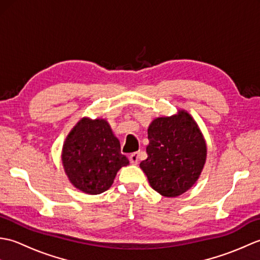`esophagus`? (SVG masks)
I'll list each match as a JSON object with an SVG mask.
<instances>
[{
	"mask_svg": "<svg viewBox=\"0 0 260 260\" xmlns=\"http://www.w3.org/2000/svg\"><path fill=\"white\" fill-rule=\"evenodd\" d=\"M139 159H140V153L139 152H134L129 155V161L133 165L139 164Z\"/></svg>",
	"mask_w": 260,
	"mask_h": 260,
	"instance_id": "34e87169",
	"label": "esophagus"
}]
</instances>
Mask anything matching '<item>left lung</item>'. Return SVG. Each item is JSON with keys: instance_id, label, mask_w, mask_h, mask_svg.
Masks as SVG:
<instances>
[{"instance_id": "8db88e82", "label": "left lung", "mask_w": 260, "mask_h": 260, "mask_svg": "<svg viewBox=\"0 0 260 260\" xmlns=\"http://www.w3.org/2000/svg\"><path fill=\"white\" fill-rule=\"evenodd\" d=\"M147 158L140 168L159 194L175 198L190 190L207 161V143L200 127L184 109L162 116L148 126Z\"/></svg>"}]
</instances>
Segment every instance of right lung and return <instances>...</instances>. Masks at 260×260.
<instances>
[{
	"mask_svg": "<svg viewBox=\"0 0 260 260\" xmlns=\"http://www.w3.org/2000/svg\"><path fill=\"white\" fill-rule=\"evenodd\" d=\"M61 161L70 183L91 196L108 190L118 171L129 164L108 121L89 117H82L69 132Z\"/></svg>",
	"mask_w": 260,
	"mask_h": 260,
	"instance_id": "add662e5",
	"label": "right lung"
}]
</instances>
